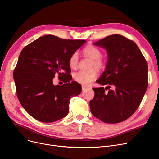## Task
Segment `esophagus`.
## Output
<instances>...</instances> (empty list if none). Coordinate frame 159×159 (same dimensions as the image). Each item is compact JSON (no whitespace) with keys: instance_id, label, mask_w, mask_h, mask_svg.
Listing matches in <instances>:
<instances>
[{"instance_id":"obj_1","label":"esophagus","mask_w":159,"mask_h":159,"mask_svg":"<svg viewBox=\"0 0 159 159\" xmlns=\"http://www.w3.org/2000/svg\"><path fill=\"white\" fill-rule=\"evenodd\" d=\"M89 88V86H85V85L82 86V90H85Z\"/></svg>"}]
</instances>
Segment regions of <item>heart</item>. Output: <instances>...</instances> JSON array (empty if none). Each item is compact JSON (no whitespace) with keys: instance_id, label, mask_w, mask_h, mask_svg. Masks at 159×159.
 Instances as JSON below:
<instances>
[{"instance_id":"b5f03b06","label":"heart","mask_w":159,"mask_h":159,"mask_svg":"<svg viewBox=\"0 0 159 159\" xmlns=\"http://www.w3.org/2000/svg\"><path fill=\"white\" fill-rule=\"evenodd\" d=\"M83 53L92 59L90 67H95L97 69H102L106 65V61L102 57V52L100 48L93 45H87L83 49ZM69 64L71 69H76L79 64V55L76 52L70 55L69 59ZM74 79L82 84H89L95 80L97 72L95 69L89 70H80L74 74Z\"/></svg>"}]
</instances>
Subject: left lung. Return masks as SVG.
<instances>
[{
    "label": "left lung",
    "instance_id": "left-lung-1",
    "mask_svg": "<svg viewBox=\"0 0 159 159\" xmlns=\"http://www.w3.org/2000/svg\"><path fill=\"white\" fill-rule=\"evenodd\" d=\"M94 45L107 49L106 70L96 80L107 87L93 89L90 111L102 121L117 124L135 113L146 93L147 61L134 41L121 35H108Z\"/></svg>",
    "mask_w": 159,
    "mask_h": 159
}]
</instances>
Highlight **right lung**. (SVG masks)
I'll use <instances>...</instances> for the list:
<instances>
[{
	"label": "right lung",
	"instance_id": "1",
	"mask_svg": "<svg viewBox=\"0 0 159 159\" xmlns=\"http://www.w3.org/2000/svg\"><path fill=\"white\" fill-rule=\"evenodd\" d=\"M85 42L46 35L22 50L13 74L16 94L24 110L35 120L51 123L68 114L70 98L82 91L80 84L70 82L69 59ZM57 74L65 83L62 86L52 83Z\"/></svg>",
	"mask_w": 159,
	"mask_h": 159
}]
</instances>
